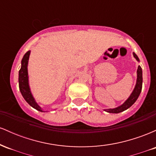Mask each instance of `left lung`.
<instances>
[{"label": "left lung", "instance_id": "left-lung-1", "mask_svg": "<svg viewBox=\"0 0 156 156\" xmlns=\"http://www.w3.org/2000/svg\"><path fill=\"white\" fill-rule=\"evenodd\" d=\"M133 57L136 59L137 62H139V58L137 56L136 54L135 53H133ZM141 88H142V69L141 67L139 65L137 69V78H136V83L135 87H134L133 92H132L129 98L124 102V103H122L121 105L117 107V108H107V109H103L105 112H108V113H113V114H118V113H120L124 112V111L127 110L128 108H129L136 101V100L139 98V94L141 92Z\"/></svg>", "mask_w": 156, "mask_h": 156}]
</instances>
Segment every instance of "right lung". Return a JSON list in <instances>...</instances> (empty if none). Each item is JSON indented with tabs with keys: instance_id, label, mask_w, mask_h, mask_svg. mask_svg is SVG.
<instances>
[{
	"instance_id": "right-lung-1",
	"label": "right lung",
	"mask_w": 156,
	"mask_h": 156,
	"mask_svg": "<svg viewBox=\"0 0 156 156\" xmlns=\"http://www.w3.org/2000/svg\"><path fill=\"white\" fill-rule=\"evenodd\" d=\"M31 51H28L23 56L21 61V68L19 70V88L21 94L27 103H28L34 108L41 112H45L42 110V108L38 105L34 98L33 94L31 92L29 86V80H28V64L29 59Z\"/></svg>"
}]
</instances>
